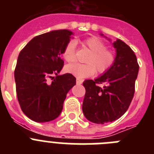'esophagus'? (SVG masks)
I'll return each instance as SVG.
<instances>
[{"label": "esophagus", "mask_w": 154, "mask_h": 154, "mask_svg": "<svg viewBox=\"0 0 154 154\" xmlns=\"http://www.w3.org/2000/svg\"><path fill=\"white\" fill-rule=\"evenodd\" d=\"M83 82V80L82 79H76V83L78 84V85H80V84H82Z\"/></svg>", "instance_id": "1"}]
</instances>
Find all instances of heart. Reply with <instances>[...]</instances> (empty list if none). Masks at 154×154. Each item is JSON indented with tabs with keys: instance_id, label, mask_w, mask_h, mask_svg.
<instances>
[{
	"instance_id": "heart-1",
	"label": "heart",
	"mask_w": 154,
	"mask_h": 154,
	"mask_svg": "<svg viewBox=\"0 0 154 154\" xmlns=\"http://www.w3.org/2000/svg\"><path fill=\"white\" fill-rule=\"evenodd\" d=\"M82 44L90 50V55L86 59L87 63H75L65 66L66 72L84 79L90 77L96 73L103 74L113 65L115 56L112 51L106 48L104 42L97 37H91L83 41ZM76 42L74 40L69 42L62 52L65 60L68 62L75 61Z\"/></svg>"
}]
</instances>
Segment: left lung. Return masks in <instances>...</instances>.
Masks as SVG:
<instances>
[{
  "mask_svg": "<svg viewBox=\"0 0 154 154\" xmlns=\"http://www.w3.org/2000/svg\"><path fill=\"white\" fill-rule=\"evenodd\" d=\"M100 35L104 36L102 33ZM112 45L116 48V57L112 67L95 80L83 82L85 95L82 112L88 120L97 124L120 118L130 106L135 92L139 72L135 53L120 39H116ZM98 84L104 85L102 87Z\"/></svg>",
  "mask_w": 154,
  "mask_h": 154,
  "instance_id": "left-lung-1",
  "label": "left lung"
}]
</instances>
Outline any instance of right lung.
I'll list each match as a JSON object with an SVG mask.
<instances>
[{"label": "right lung", "instance_id": "obj_1", "mask_svg": "<svg viewBox=\"0 0 154 154\" xmlns=\"http://www.w3.org/2000/svg\"><path fill=\"white\" fill-rule=\"evenodd\" d=\"M72 35L61 29L38 35L19 54L14 70L16 92L23 112L31 120L45 123L58 117L66 95L75 85L72 74L58 75L64 64L60 56Z\"/></svg>", "mask_w": 154, "mask_h": 154}]
</instances>
